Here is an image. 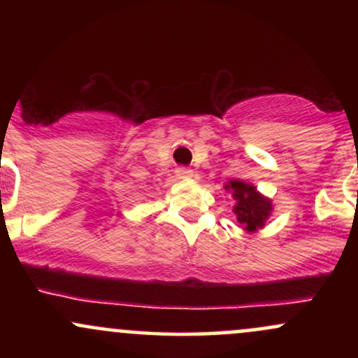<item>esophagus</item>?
<instances>
[{"instance_id": "1", "label": "esophagus", "mask_w": 358, "mask_h": 358, "mask_svg": "<svg viewBox=\"0 0 358 358\" xmlns=\"http://www.w3.org/2000/svg\"><path fill=\"white\" fill-rule=\"evenodd\" d=\"M176 175H178L180 178H192L193 171L187 166H180V168H176Z\"/></svg>"}]
</instances>
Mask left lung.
Returning a JSON list of instances; mask_svg holds the SVG:
<instances>
[{"label": "left lung", "mask_w": 358, "mask_h": 358, "mask_svg": "<svg viewBox=\"0 0 358 358\" xmlns=\"http://www.w3.org/2000/svg\"><path fill=\"white\" fill-rule=\"evenodd\" d=\"M225 190L231 192L236 200L234 213L244 231L256 232L257 229L264 227L266 220L273 212V203L269 199L262 196L254 185L241 182V180H231L225 185Z\"/></svg>", "instance_id": "left-lung-1"}]
</instances>
